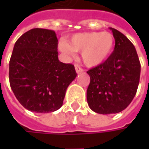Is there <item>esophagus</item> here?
<instances>
[{"label": "esophagus", "instance_id": "esophagus-1", "mask_svg": "<svg viewBox=\"0 0 149 149\" xmlns=\"http://www.w3.org/2000/svg\"><path fill=\"white\" fill-rule=\"evenodd\" d=\"M75 71H76L77 74H80V73H83L84 70L81 67H79V66L78 65H75Z\"/></svg>", "mask_w": 149, "mask_h": 149}]
</instances>
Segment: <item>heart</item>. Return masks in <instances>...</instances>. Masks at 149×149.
I'll return each mask as SVG.
<instances>
[{
	"label": "heart",
	"mask_w": 149,
	"mask_h": 149,
	"mask_svg": "<svg viewBox=\"0 0 149 149\" xmlns=\"http://www.w3.org/2000/svg\"><path fill=\"white\" fill-rule=\"evenodd\" d=\"M115 40L110 32H83L73 35L68 43L60 42L59 49L66 54L81 52V60L88 67H96L109 58Z\"/></svg>",
	"instance_id": "b5f03b06"
}]
</instances>
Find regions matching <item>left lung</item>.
Here are the masks:
<instances>
[{
    "mask_svg": "<svg viewBox=\"0 0 149 149\" xmlns=\"http://www.w3.org/2000/svg\"><path fill=\"white\" fill-rule=\"evenodd\" d=\"M115 46L109 58L87 71L89 108L97 113L112 114L125 109L134 98L140 78L141 65L136 49L123 34L109 28Z\"/></svg>",
    "mask_w": 149,
    "mask_h": 149,
    "instance_id": "8db88e82",
    "label": "left lung"
}]
</instances>
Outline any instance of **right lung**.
<instances>
[{
    "label": "right lung",
    "mask_w": 149,
    "mask_h": 149,
    "mask_svg": "<svg viewBox=\"0 0 149 149\" xmlns=\"http://www.w3.org/2000/svg\"><path fill=\"white\" fill-rule=\"evenodd\" d=\"M52 30L35 28L15 44L9 64L10 88L20 104L35 113L58 110L66 89L76 78L74 67L58 59Z\"/></svg>",
    "instance_id": "right-lung-1"
}]
</instances>
